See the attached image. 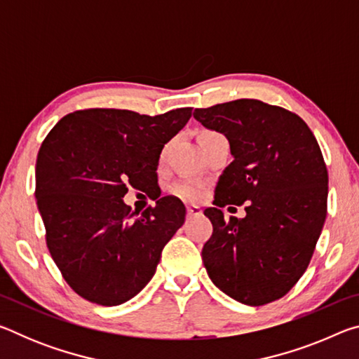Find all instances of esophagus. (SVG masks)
<instances>
[{"label": "esophagus", "mask_w": 359, "mask_h": 359, "mask_svg": "<svg viewBox=\"0 0 359 359\" xmlns=\"http://www.w3.org/2000/svg\"><path fill=\"white\" fill-rule=\"evenodd\" d=\"M187 215L188 217H199V215H203V209L199 208V205H188Z\"/></svg>", "instance_id": "1"}]
</instances>
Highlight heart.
I'll return each instance as SVG.
<instances>
[{"mask_svg":"<svg viewBox=\"0 0 359 359\" xmlns=\"http://www.w3.org/2000/svg\"><path fill=\"white\" fill-rule=\"evenodd\" d=\"M174 193L177 194V196L188 199V201H194V199H198L201 196V185H198L196 182H180L174 187Z\"/></svg>","mask_w":359,"mask_h":359,"instance_id":"b5f03b06","label":"heart"}]
</instances>
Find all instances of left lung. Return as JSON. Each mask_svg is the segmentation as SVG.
I'll return each instance as SVG.
<instances>
[{
	"instance_id": "1",
	"label": "left lung",
	"mask_w": 359,
	"mask_h": 359,
	"mask_svg": "<svg viewBox=\"0 0 359 359\" xmlns=\"http://www.w3.org/2000/svg\"><path fill=\"white\" fill-rule=\"evenodd\" d=\"M193 117L228 139L233 161L215 187L214 226L203 263L218 290L245 306L280 299L306 272L323 229L327 171L301 117L258 100H236ZM246 203L244 219L220 207ZM233 209V208H228Z\"/></svg>"
}]
</instances>
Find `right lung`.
Returning <instances> with one entry per match:
<instances>
[{"label":"right lung","mask_w":359,"mask_h":359,"mask_svg":"<svg viewBox=\"0 0 359 359\" xmlns=\"http://www.w3.org/2000/svg\"><path fill=\"white\" fill-rule=\"evenodd\" d=\"M191 117L87 109L66 115L36 160V203L47 247L69 287L100 306L130 301L154 277L161 250L185 222L174 196L142 214L123 203L128 187H156L161 150Z\"/></svg>","instance_id":"right-lung-1"}]
</instances>
